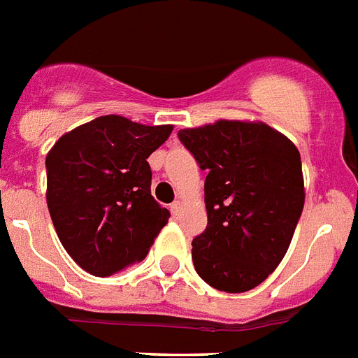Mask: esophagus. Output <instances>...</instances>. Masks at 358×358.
<instances>
[{
    "mask_svg": "<svg viewBox=\"0 0 358 358\" xmlns=\"http://www.w3.org/2000/svg\"><path fill=\"white\" fill-rule=\"evenodd\" d=\"M181 210H182L181 201H173V203L170 204V212H172L173 215H179V213H181Z\"/></svg>",
    "mask_w": 358,
    "mask_h": 358,
    "instance_id": "obj_1",
    "label": "esophagus"
}]
</instances>
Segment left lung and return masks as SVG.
<instances>
[{
  "label": "left lung",
  "mask_w": 358,
  "mask_h": 358,
  "mask_svg": "<svg viewBox=\"0 0 358 358\" xmlns=\"http://www.w3.org/2000/svg\"><path fill=\"white\" fill-rule=\"evenodd\" d=\"M177 136L208 170V224L192 241L195 271L219 292H248L279 266L301 219L297 146L264 123L226 119Z\"/></svg>",
  "instance_id": "8db88e82"
}]
</instances>
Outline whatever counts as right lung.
<instances>
[{
    "mask_svg": "<svg viewBox=\"0 0 358 358\" xmlns=\"http://www.w3.org/2000/svg\"><path fill=\"white\" fill-rule=\"evenodd\" d=\"M101 115L61 136L47 155V204L63 248L108 277L146 257L170 212L152 197L146 159L172 134Z\"/></svg>",
    "mask_w": 358,
    "mask_h": 358,
    "instance_id": "add662e5",
    "label": "right lung"
}]
</instances>
